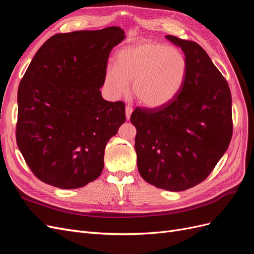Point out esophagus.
Instances as JSON below:
<instances>
[{
	"label": "esophagus",
	"instance_id": "esophagus-1",
	"mask_svg": "<svg viewBox=\"0 0 254 254\" xmlns=\"http://www.w3.org/2000/svg\"><path fill=\"white\" fill-rule=\"evenodd\" d=\"M132 111H133L132 107L126 106V108H125V113H126V118H127V120H129V119H130V115H131Z\"/></svg>",
	"mask_w": 254,
	"mask_h": 254
}]
</instances>
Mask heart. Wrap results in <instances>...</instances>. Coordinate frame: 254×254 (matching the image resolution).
I'll return each instance as SVG.
<instances>
[{"label":"heart","mask_w":254,"mask_h":254,"mask_svg":"<svg viewBox=\"0 0 254 254\" xmlns=\"http://www.w3.org/2000/svg\"><path fill=\"white\" fill-rule=\"evenodd\" d=\"M188 63L181 51L163 43L140 42L123 49L117 66L106 72V84L113 96L124 95L132 81V95L142 105L159 108L179 93Z\"/></svg>","instance_id":"heart-1"}]
</instances>
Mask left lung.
I'll list each match as a JSON object with an SVG mask.
<instances>
[{"instance_id":"1","label":"left lung","mask_w":254,"mask_h":254,"mask_svg":"<svg viewBox=\"0 0 254 254\" xmlns=\"http://www.w3.org/2000/svg\"><path fill=\"white\" fill-rule=\"evenodd\" d=\"M188 63L179 93L159 108L136 107L134 148L142 178L172 191L202 182L228 149L233 132L229 84L198 43L168 35Z\"/></svg>"}]
</instances>
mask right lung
<instances>
[{
	"instance_id": "1",
	"label": "right lung",
	"mask_w": 254,
	"mask_h": 254,
	"mask_svg": "<svg viewBox=\"0 0 254 254\" xmlns=\"http://www.w3.org/2000/svg\"><path fill=\"white\" fill-rule=\"evenodd\" d=\"M118 26L57 34L38 50L18 89V147L30 171L59 189H78L104 168L110 137L126 121L125 104L101 89Z\"/></svg>"
}]
</instances>
